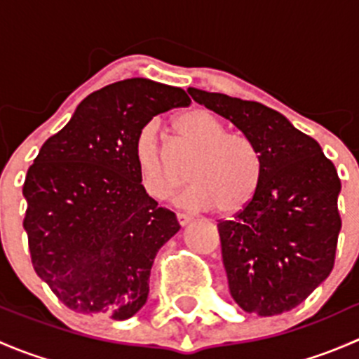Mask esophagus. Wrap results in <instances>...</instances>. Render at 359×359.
<instances>
[{
  "mask_svg": "<svg viewBox=\"0 0 359 359\" xmlns=\"http://www.w3.org/2000/svg\"><path fill=\"white\" fill-rule=\"evenodd\" d=\"M177 220H179L180 226H187V224L191 222V217L186 215V213H177Z\"/></svg>",
  "mask_w": 359,
  "mask_h": 359,
  "instance_id": "1",
  "label": "esophagus"
}]
</instances>
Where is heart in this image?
I'll return each mask as SVG.
<instances>
[{
	"label": "heart",
	"instance_id": "1",
	"mask_svg": "<svg viewBox=\"0 0 359 359\" xmlns=\"http://www.w3.org/2000/svg\"><path fill=\"white\" fill-rule=\"evenodd\" d=\"M175 128L191 149L198 151L187 177L193 186L182 203L194 210L215 208L231 217L252 203L262 177V161L252 140L227 133L226 125L206 109L180 114ZM133 161L144 189L154 200H166L177 191L182 177L161 149L156 123L144 126L133 142Z\"/></svg>",
	"mask_w": 359,
	"mask_h": 359
}]
</instances>
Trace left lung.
<instances>
[{
	"label": "left lung",
	"mask_w": 359,
	"mask_h": 359,
	"mask_svg": "<svg viewBox=\"0 0 359 359\" xmlns=\"http://www.w3.org/2000/svg\"><path fill=\"white\" fill-rule=\"evenodd\" d=\"M257 147L262 177L233 220L219 222L222 260L238 306L274 316L299 306L334 269L340 179L321 146L264 104L189 88Z\"/></svg>",
	"instance_id": "obj_1"
}]
</instances>
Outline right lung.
Here are the masks:
<instances>
[{
  "label": "right lung",
  "instance_id": "obj_1",
  "mask_svg": "<svg viewBox=\"0 0 359 359\" xmlns=\"http://www.w3.org/2000/svg\"><path fill=\"white\" fill-rule=\"evenodd\" d=\"M189 104L179 86L112 83L83 99L29 166L32 267L69 309L123 321L146 304L154 257L180 226L144 189L133 142L159 112Z\"/></svg>",
  "mask_w": 359,
  "mask_h": 359
}]
</instances>
